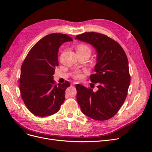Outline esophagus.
<instances>
[{
    "mask_svg": "<svg viewBox=\"0 0 152 152\" xmlns=\"http://www.w3.org/2000/svg\"><path fill=\"white\" fill-rule=\"evenodd\" d=\"M75 84H76V83H75V82H74V83H72V85H75Z\"/></svg>",
    "mask_w": 152,
    "mask_h": 152,
    "instance_id": "34e87169",
    "label": "esophagus"
}]
</instances>
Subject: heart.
Masks as SVG:
<instances>
[{
    "label": "heart",
    "instance_id": "1",
    "mask_svg": "<svg viewBox=\"0 0 152 152\" xmlns=\"http://www.w3.org/2000/svg\"><path fill=\"white\" fill-rule=\"evenodd\" d=\"M77 51H80V52H83V51H89L90 52V48L85 45H79L77 48ZM77 78H80L82 77V75L78 74L75 76Z\"/></svg>",
    "mask_w": 152,
    "mask_h": 152
}]
</instances>
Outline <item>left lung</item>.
<instances>
[{
    "label": "left lung",
    "mask_w": 152,
    "mask_h": 152,
    "mask_svg": "<svg viewBox=\"0 0 152 152\" xmlns=\"http://www.w3.org/2000/svg\"><path fill=\"white\" fill-rule=\"evenodd\" d=\"M75 39L88 43L96 50V74L90 78L98 88L95 92L77 84V102L86 116L109 119L124 103L131 83L126 54L119 43L103 34L86 32L77 35Z\"/></svg>",
    "instance_id": "8db88e82"
}]
</instances>
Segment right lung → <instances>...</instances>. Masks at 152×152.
<instances>
[{"label": "right lung", "mask_w": 152, "mask_h": 152, "mask_svg": "<svg viewBox=\"0 0 152 152\" xmlns=\"http://www.w3.org/2000/svg\"><path fill=\"white\" fill-rule=\"evenodd\" d=\"M68 35L52 33L45 36L31 49L21 67L20 90L24 103L31 113L45 117L58 112L65 100L66 82L56 85L55 69L59 66V49L72 41Z\"/></svg>", "instance_id": "right-lung-1"}]
</instances>
